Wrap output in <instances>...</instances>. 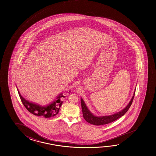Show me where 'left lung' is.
I'll return each mask as SVG.
<instances>
[{
  "label": "left lung",
  "mask_w": 156,
  "mask_h": 156,
  "mask_svg": "<svg viewBox=\"0 0 156 156\" xmlns=\"http://www.w3.org/2000/svg\"><path fill=\"white\" fill-rule=\"evenodd\" d=\"M135 94V92H134V94H133V97H132V99L131 100L130 102H129V105L123 110L119 112L118 113H116L114 114L111 115H108V116H96L94 115L91 113L90 111L88 110L86 105H85L83 100L81 98V103L83 116L86 122H88V123H90L91 124L94 125H102L107 124L109 123L114 122L115 120L119 119V118H120L121 116H123L127 112V111L129 110V109L131 105L133 103Z\"/></svg>",
  "instance_id": "left-lung-1"
}]
</instances>
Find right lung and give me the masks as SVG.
I'll list each match as a JSON object with an SVG mask.
<instances>
[{
    "label": "right lung",
    "instance_id": "1",
    "mask_svg": "<svg viewBox=\"0 0 156 156\" xmlns=\"http://www.w3.org/2000/svg\"><path fill=\"white\" fill-rule=\"evenodd\" d=\"M18 93L23 105L29 112L33 114L34 115L43 116L46 118L53 117L58 113L60 108L62 105V98L65 97L62 95V94H60L54 102H52L50 105L46 107H43L40 105L32 103L31 102H28L21 96L19 91Z\"/></svg>",
    "mask_w": 156,
    "mask_h": 156
}]
</instances>
